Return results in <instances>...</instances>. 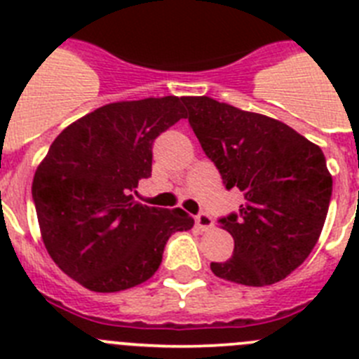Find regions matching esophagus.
I'll list each match as a JSON object with an SVG mask.
<instances>
[{
    "mask_svg": "<svg viewBox=\"0 0 359 359\" xmlns=\"http://www.w3.org/2000/svg\"><path fill=\"white\" fill-rule=\"evenodd\" d=\"M196 224H198L203 231L212 230V228H214V219H212L207 212H199V214L196 215Z\"/></svg>",
    "mask_w": 359,
    "mask_h": 359,
    "instance_id": "esophagus-1",
    "label": "esophagus"
}]
</instances>
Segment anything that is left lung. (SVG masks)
I'll return each instance as SVG.
<instances>
[{
    "label": "left lung",
    "mask_w": 359,
    "mask_h": 359,
    "mask_svg": "<svg viewBox=\"0 0 359 359\" xmlns=\"http://www.w3.org/2000/svg\"><path fill=\"white\" fill-rule=\"evenodd\" d=\"M190 128L226 190L239 189V212L219 219L233 255L212 262L214 275L244 286L286 278L322 233L332 177L318 145L286 123L210 97H183Z\"/></svg>",
    "instance_id": "obj_1"
}]
</instances>
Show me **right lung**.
Masks as SVG:
<instances>
[{"label":"right lung","instance_id":"add662e5","mask_svg":"<svg viewBox=\"0 0 359 359\" xmlns=\"http://www.w3.org/2000/svg\"><path fill=\"white\" fill-rule=\"evenodd\" d=\"M183 98L115 102L73 122L50 145L32 183L43 243L68 277L97 293L138 286L165 244L194 219L135 201L151 176L152 144L185 118Z\"/></svg>","mask_w":359,"mask_h":359}]
</instances>
